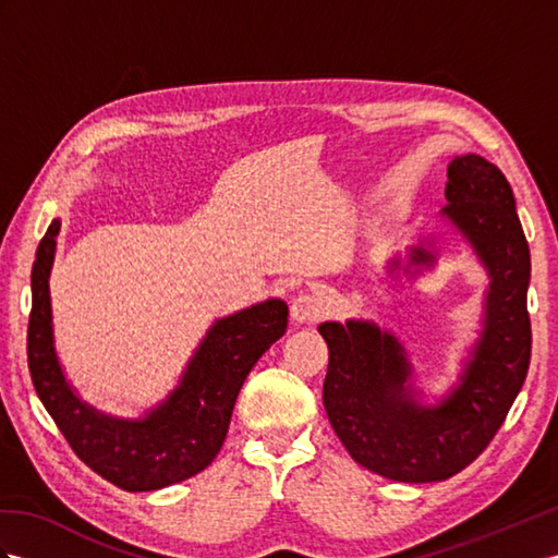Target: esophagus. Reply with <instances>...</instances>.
Masks as SVG:
<instances>
[{
    "mask_svg": "<svg viewBox=\"0 0 558 558\" xmlns=\"http://www.w3.org/2000/svg\"><path fill=\"white\" fill-rule=\"evenodd\" d=\"M290 313H292V320H296V323H304V325L316 323V320L323 316V313H325L323 299H320L318 294L302 292L299 296H294Z\"/></svg>",
    "mask_w": 558,
    "mask_h": 558,
    "instance_id": "1",
    "label": "esophagus"
}]
</instances>
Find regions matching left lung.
I'll list each match as a JSON object with an SVG mask.
<instances>
[{"label":"left lung","mask_w":558,"mask_h":558,"mask_svg":"<svg viewBox=\"0 0 558 558\" xmlns=\"http://www.w3.org/2000/svg\"><path fill=\"white\" fill-rule=\"evenodd\" d=\"M446 197L442 217L490 274L483 335L460 387L440 405L424 408L408 387L412 369L393 335L361 320L318 327L330 349L323 403L332 428L355 462L403 483L446 481L474 462L502 426L531 365V250L509 181L481 155H462L448 165ZM432 262V252L412 247L403 270Z\"/></svg>","instance_id":"obj_1"}]
</instances>
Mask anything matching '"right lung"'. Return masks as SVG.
I'll use <instances>...</instances> for the list:
<instances>
[{"mask_svg": "<svg viewBox=\"0 0 558 558\" xmlns=\"http://www.w3.org/2000/svg\"><path fill=\"white\" fill-rule=\"evenodd\" d=\"M59 231L61 221L53 219L33 264L27 367L41 405L80 460L122 490H157L199 474L223 446L250 369L288 330V304L268 299L217 320L195 351L179 389L160 408L136 422L108 417L80 401L56 361L49 270Z\"/></svg>", "mask_w": 558, "mask_h": 558, "instance_id": "right-lung-1", "label": "right lung"}]
</instances>
